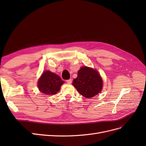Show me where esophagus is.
<instances>
[{"label": "esophagus", "instance_id": "34e87169", "mask_svg": "<svg viewBox=\"0 0 146 146\" xmlns=\"http://www.w3.org/2000/svg\"><path fill=\"white\" fill-rule=\"evenodd\" d=\"M66 82H67L68 84H70L72 83V80L71 79H69V80H66Z\"/></svg>", "mask_w": 146, "mask_h": 146}]
</instances>
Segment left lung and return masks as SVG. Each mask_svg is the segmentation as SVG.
Here are the masks:
<instances>
[{
  "instance_id": "1",
  "label": "left lung",
  "mask_w": 146,
  "mask_h": 146,
  "mask_svg": "<svg viewBox=\"0 0 146 146\" xmlns=\"http://www.w3.org/2000/svg\"><path fill=\"white\" fill-rule=\"evenodd\" d=\"M72 85L81 95L90 98L101 91L102 79L96 70L83 66L78 70L77 77L74 79Z\"/></svg>"
}]
</instances>
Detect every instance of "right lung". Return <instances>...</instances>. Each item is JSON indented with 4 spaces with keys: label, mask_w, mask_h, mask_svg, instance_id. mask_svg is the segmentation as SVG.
<instances>
[{
    "label": "right lung",
    "mask_w": 146,
    "mask_h": 146,
    "mask_svg": "<svg viewBox=\"0 0 146 146\" xmlns=\"http://www.w3.org/2000/svg\"><path fill=\"white\" fill-rule=\"evenodd\" d=\"M64 83L56 74L47 70L43 72L39 79L38 86L41 92L47 95L55 94L59 91L60 86Z\"/></svg>",
    "instance_id": "1"
}]
</instances>
